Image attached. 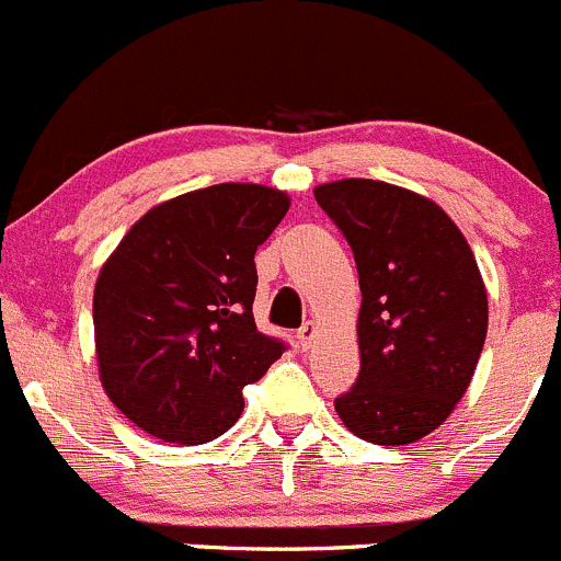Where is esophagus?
<instances>
[{
    "label": "esophagus",
    "mask_w": 561,
    "mask_h": 561,
    "mask_svg": "<svg viewBox=\"0 0 561 561\" xmlns=\"http://www.w3.org/2000/svg\"><path fill=\"white\" fill-rule=\"evenodd\" d=\"M313 337H316V324L313 321H305L302 327H299V332H297V343H299V348H310V343H313Z\"/></svg>",
    "instance_id": "34e87169"
}]
</instances>
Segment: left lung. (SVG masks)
Listing matches in <instances>:
<instances>
[{"label": "left lung", "mask_w": 561, "mask_h": 561, "mask_svg": "<svg viewBox=\"0 0 561 561\" xmlns=\"http://www.w3.org/2000/svg\"><path fill=\"white\" fill-rule=\"evenodd\" d=\"M357 262L359 376L335 398L354 436L412 445L467 392L488 332V294L467 237L445 209L379 180L313 191Z\"/></svg>", "instance_id": "left-lung-1"}]
</instances>
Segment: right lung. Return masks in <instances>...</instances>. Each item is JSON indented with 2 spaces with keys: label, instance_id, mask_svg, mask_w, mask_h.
Wrapping results in <instances>:
<instances>
[{
  "label": "right lung",
  "instance_id": "add662e5",
  "mask_svg": "<svg viewBox=\"0 0 561 561\" xmlns=\"http://www.w3.org/2000/svg\"><path fill=\"white\" fill-rule=\"evenodd\" d=\"M288 204L283 191L251 182L191 191L136 220L100 270V381L154 439H218L240 420L242 387L286 348L253 321V256Z\"/></svg>",
  "mask_w": 561,
  "mask_h": 561
}]
</instances>
